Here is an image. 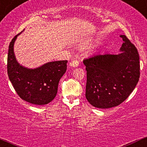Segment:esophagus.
<instances>
[{
    "label": "esophagus",
    "mask_w": 147,
    "mask_h": 147,
    "mask_svg": "<svg viewBox=\"0 0 147 147\" xmlns=\"http://www.w3.org/2000/svg\"><path fill=\"white\" fill-rule=\"evenodd\" d=\"M69 65H70V66L76 68V67H77L79 65V61L77 59H73L72 61L70 62Z\"/></svg>",
    "instance_id": "34e87169"
}]
</instances>
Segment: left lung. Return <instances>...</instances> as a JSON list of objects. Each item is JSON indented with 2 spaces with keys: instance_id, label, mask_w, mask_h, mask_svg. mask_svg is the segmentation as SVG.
<instances>
[{
  "instance_id": "left-lung-1",
  "label": "left lung",
  "mask_w": 147,
  "mask_h": 147,
  "mask_svg": "<svg viewBox=\"0 0 147 147\" xmlns=\"http://www.w3.org/2000/svg\"><path fill=\"white\" fill-rule=\"evenodd\" d=\"M118 55H96L85 59L86 97L91 105L109 109L119 105L133 92L140 75L137 48L125 35Z\"/></svg>"
}]
</instances>
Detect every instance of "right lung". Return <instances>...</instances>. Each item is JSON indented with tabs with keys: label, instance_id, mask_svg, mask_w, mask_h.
Returning a JSON list of instances; mask_svg holds the SVG:
<instances>
[{
	"label": "right lung",
	"instance_id": "1",
	"mask_svg": "<svg viewBox=\"0 0 147 147\" xmlns=\"http://www.w3.org/2000/svg\"><path fill=\"white\" fill-rule=\"evenodd\" d=\"M21 33L16 35L9 43L7 65L8 77L22 99L36 105L47 104L56 97L59 82L66 71L68 61L49 62L35 69L22 66L14 53L15 40Z\"/></svg>",
	"mask_w": 147,
	"mask_h": 147
}]
</instances>
